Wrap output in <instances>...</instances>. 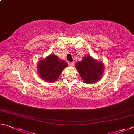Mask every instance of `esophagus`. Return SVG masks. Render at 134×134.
Listing matches in <instances>:
<instances>
[{"label": "esophagus", "instance_id": "34e87169", "mask_svg": "<svg viewBox=\"0 0 134 134\" xmlns=\"http://www.w3.org/2000/svg\"><path fill=\"white\" fill-rule=\"evenodd\" d=\"M68 64L69 66H72L74 65V62H68Z\"/></svg>", "mask_w": 134, "mask_h": 134}]
</instances>
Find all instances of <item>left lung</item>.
<instances>
[{
  "instance_id": "left-lung-1",
  "label": "left lung",
  "mask_w": 134,
  "mask_h": 134,
  "mask_svg": "<svg viewBox=\"0 0 134 134\" xmlns=\"http://www.w3.org/2000/svg\"><path fill=\"white\" fill-rule=\"evenodd\" d=\"M76 68L84 82L92 83L99 80L104 72L103 63L95 60L90 56H86L76 63Z\"/></svg>"
}]
</instances>
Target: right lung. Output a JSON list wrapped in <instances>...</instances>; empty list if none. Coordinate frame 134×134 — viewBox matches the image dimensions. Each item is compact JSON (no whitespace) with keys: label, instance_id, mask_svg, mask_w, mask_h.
I'll return each instance as SVG.
<instances>
[{"label":"right lung","instance_id":"right-lung-1","mask_svg":"<svg viewBox=\"0 0 134 134\" xmlns=\"http://www.w3.org/2000/svg\"><path fill=\"white\" fill-rule=\"evenodd\" d=\"M67 66L65 60H59L55 55H51L39 61L37 69L41 78L47 82H54Z\"/></svg>","mask_w":134,"mask_h":134}]
</instances>
